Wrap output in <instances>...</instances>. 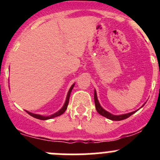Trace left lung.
Listing matches in <instances>:
<instances>
[{
	"mask_svg": "<svg viewBox=\"0 0 160 160\" xmlns=\"http://www.w3.org/2000/svg\"><path fill=\"white\" fill-rule=\"evenodd\" d=\"M94 102H95V107H96V110L101 115L104 116V117L107 118L111 119L112 121H121V120H124V119L128 118V117H130L132 114H133L135 111H133V112L131 113H128V114H122V115H113V114H110L109 112L106 111L104 109H103L101 108V106L100 105L99 102H98V97H97V93L96 91L94 90Z\"/></svg>",
	"mask_w": 160,
	"mask_h": 160,
	"instance_id": "obj_1",
	"label": "left lung"
}]
</instances>
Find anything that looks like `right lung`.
<instances>
[{
  "mask_svg": "<svg viewBox=\"0 0 160 160\" xmlns=\"http://www.w3.org/2000/svg\"><path fill=\"white\" fill-rule=\"evenodd\" d=\"M73 86L74 84L72 85V87L70 88V90H69L68 93H67V100H66V102L65 104H64L63 107L62 108L60 109L58 112L55 113L54 114H52V115H50V116H47V117H46V116H42V115H39V114H32V113L31 112H28V111H27V113H28V114H30L31 116H32V117L35 118H38V119H40V120H47V119H50V118H55V117H57V116H59L61 115V114H63L64 112H65V111L67 110V106H68V104H69V100H70V93L71 91H72V89L73 88Z\"/></svg>",
  "mask_w": 160,
  "mask_h": 160,
  "instance_id": "right-lung-1",
  "label": "right lung"
}]
</instances>
